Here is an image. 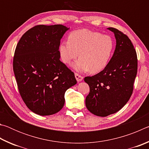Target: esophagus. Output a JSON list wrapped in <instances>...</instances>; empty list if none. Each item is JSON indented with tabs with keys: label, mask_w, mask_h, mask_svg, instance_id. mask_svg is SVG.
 Listing matches in <instances>:
<instances>
[{
	"label": "esophagus",
	"mask_w": 149,
	"mask_h": 149,
	"mask_svg": "<svg viewBox=\"0 0 149 149\" xmlns=\"http://www.w3.org/2000/svg\"><path fill=\"white\" fill-rule=\"evenodd\" d=\"M75 79H76V80L78 82L81 81H82L83 79H84V77L81 76V75H80L79 74H77V73H75Z\"/></svg>",
	"instance_id": "34e87169"
}]
</instances>
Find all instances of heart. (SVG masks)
<instances>
[{
	"label": "heart",
	"mask_w": 149,
	"mask_h": 149,
	"mask_svg": "<svg viewBox=\"0 0 149 149\" xmlns=\"http://www.w3.org/2000/svg\"><path fill=\"white\" fill-rule=\"evenodd\" d=\"M114 48L112 37L87 29L70 33L68 41L62 42L59 53L63 62L69 64L79 58L72 65L77 72L89 71L97 74L104 70L109 62Z\"/></svg>",
	"instance_id": "1"
}]
</instances>
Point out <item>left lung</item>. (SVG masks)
<instances>
[{"instance_id":"obj_1","label":"left lung","mask_w":149,"mask_h":149,"mask_svg":"<svg viewBox=\"0 0 149 149\" xmlns=\"http://www.w3.org/2000/svg\"><path fill=\"white\" fill-rule=\"evenodd\" d=\"M108 29L116 40L114 54L102 71L84 79L90 87L86 107L101 117L114 114L124 107L132 95L137 73V53L129 37L116 28Z\"/></svg>"}]
</instances>
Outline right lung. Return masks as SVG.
<instances>
[{"label": "right lung", "mask_w": 149, "mask_h": 149, "mask_svg": "<svg viewBox=\"0 0 149 149\" xmlns=\"http://www.w3.org/2000/svg\"><path fill=\"white\" fill-rule=\"evenodd\" d=\"M69 29L61 24L37 25L17 44L13 70L17 88L27 108L37 114L59 112L66 90L77 84L74 72L60 60V40Z\"/></svg>", "instance_id": "add662e5"}]
</instances>
